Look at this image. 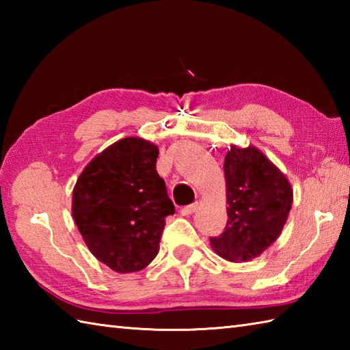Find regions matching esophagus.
<instances>
[{
	"label": "esophagus",
	"mask_w": 350,
	"mask_h": 350,
	"mask_svg": "<svg viewBox=\"0 0 350 350\" xmlns=\"http://www.w3.org/2000/svg\"><path fill=\"white\" fill-rule=\"evenodd\" d=\"M196 211H197V203H194V204H188V206L182 207V209H180V213L183 215V217H188V215L194 213Z\"/></svg>",
	"instance_id": "34e87169"
}]
</instances>
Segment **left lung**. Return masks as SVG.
<instances>
[{"label":"left lung","mask_w":350,"mask_h":350,"mask_svg":"<svg viewBox=\"0 0 350 350\" xmlns=\"http://www.w3.org/2000/svg\"><path fill=\"white\" fill-rule=\"evenodd\" d=\"M227 226L211 237L217 254L228 262H250L278 239L293 191L287 177L256 147L232 146L226 154Z\"/></svg>","instance_id":"left-lung-1"}]
</instances>
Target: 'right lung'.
<instances>
[{"label":"right lung","mask_w":350,"mask_h":350,"mask_svg":"<svg viewBox=\"0 0 350 350\" xmlns=\"http://www.w3.org/2000/svg\"><path fill=\"white\" fill-rule=\"evenodd\" d=\"M158 147L123 138L88 163L73 188L72 215L92 254L118 273L144 269L174 213L156 171Z\"/></svg>","instance_id":"1"}]
</instances>
